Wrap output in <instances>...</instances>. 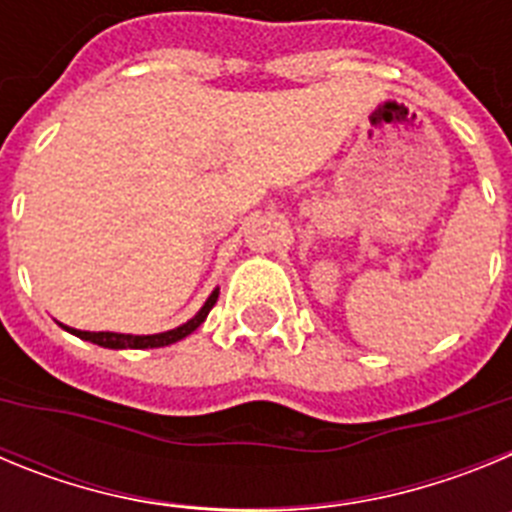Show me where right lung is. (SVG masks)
<instances>
[{"instance_id":"right-lung-1","label":"right lung","mask_w":512,"mask_h":512,"mask_svg":"<svg viewBox=\"0 0 512 512\" xmlns=\"http://www.w3.org/2000/svg\"><path fill=\"white\" fill-rule=\"evenodd\" d=\"M217 295H220V289H215V292L207 297V302L200 307V312H197L192 320H187V323L179 325V328L174 330H166V333H153V336H130V333H110V330L92 333V330H76L61 323L58 325L69 330V333H74V336L81 338V341H92L102 348H161V346H169V343L182 341V338H187L189 333H194V330L200 328V325L205 323L207 315H210L212 307H215Z\"/></svg>"}]
</instances>
